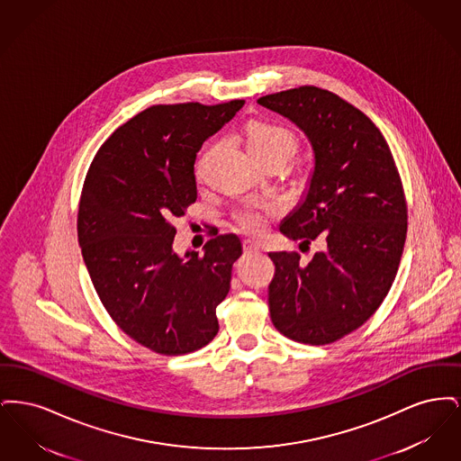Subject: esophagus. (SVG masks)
I'll return each instance as SVG.
<instances>
[{"label":"esophagus","instance_id":"1","mask_svg":"<svg viewBox=\"0 0 461 461\" xmlns=\"http://www.w3.org/2000/svg\"><path fill=\"white\" fill-rule=\"evenodd\" d=\"M259 243L254 240H243V250L247 252V254H252V252H259Z\"/></svg>","mask_w":461,"mask_h":461}]
</instances>
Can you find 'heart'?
<instances>
[{
    "mask_svg": "<svg viewBox=\"0 0 461 461\" xmlns=\"http://www.w3.org/2000/svg\"><path fill=\"white\" fill-rule=\"evenodd\" d=\"M243 141L256 160L284 155L292 157L297 149V138L285 126L271 121H252L243 130ZM203 160L197 166V175L202 171ZM276 207L271 203H247L235 211V222L247 233H261L267 226V221L275 216Z\"/></svg>",
    "mask_w": 461,
    "mask_h": 461,
    "instance_id": "heart-1",
    "label": "heart"
}]
</instances>
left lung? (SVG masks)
<instances>
[{"label": "left lung", "instance_id": "obj_1", "mask_svg": "<svg viewBox=\"0 0 461 461\" xmlns=\"http://www.w3.org/2000/svg\"><path fill=\"white\" fill-rule=\"evenodd\" d=\"M258 104L295 122L314 150L306 200L280 231L325 241L309 264L297 252L269 254L271 321L295 342L331 344L365 325L394 284L408 231L402 181L372 119L329 89L299 86Z\"/></svg>", "mask_w": 461, "mask_h": 461}]
</instances>
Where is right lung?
Instances as JSON below:
<instances>
[{
	"mask_svg": "<svg viewBox=\"0 0 461 461\" xmlns=\"http://www.w3.org/2000/svg\"><path fill=\"white\" fill-rule=\"evenodd\" d=\"M243 104L152 105L112 132L89 166L77 212L89 278L115 325L157 354L198 351L220 330L216 307L240 239L216 233L202 254L179 258L173 221L197 200L202 143Z\"/></svg>",
	"mask_w": 461,
	"mask_h": 461,
	"instance_id": "right-lung-1",
	"label": "right lung"
}]
</instances>
